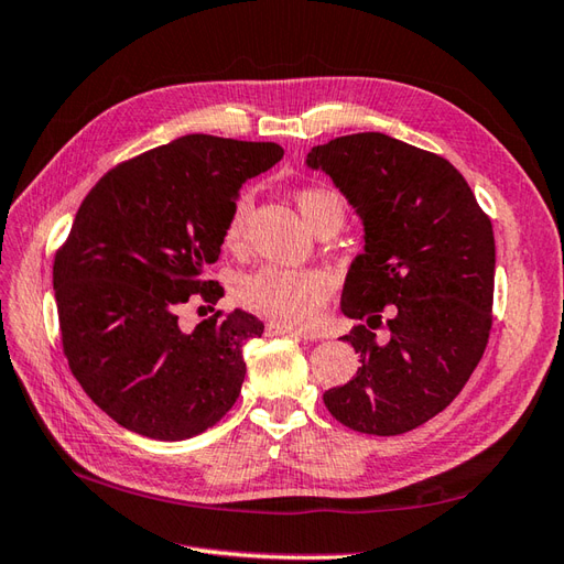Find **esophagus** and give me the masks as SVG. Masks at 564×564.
<instances>
[{
  "mask_svg": "<svg viewBox=\"0 0 564 564\" xmlns=\"http://www.w3.org/2000/svg\"><path fill=\"white\" fill-rule=\"evenodd\" d=\"M267 334L269 336H295V338H310V334H305L303 329H295V326H288L281 322H269L267 324Z\"/></svg>",
  "mask_w": 564,
  "mask_h": 564,
  "instance_id": "34e87169",
  "label": "esophagus"
}]
</instances>
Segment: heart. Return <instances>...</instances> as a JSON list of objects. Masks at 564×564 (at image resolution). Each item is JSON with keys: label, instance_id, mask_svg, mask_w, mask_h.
<instances>
[{"label": "heart", "instance_id": "b5f03b06", "mask_svg": "<svg viewBox=\"0 0 564 564\" xmlns=\"http://www.w3.org/2000/svg\"><path fill=\"white\" fill-rule=\"evenodd\" d=\"M295 202L312 230L319 228V223L329 218L344 223V202L332 189H300ZM247 214H250V199L240 196L232 206L226 226V245L230 250L240 247L245 240ZM332 279L317 269L261 267L240 281L238 297L245 307L264 314L269 319H276L288 326H307L322 314L326 300L332 295Z\"/></svg>", "mask_w": 564, "mask_h": 564}]
</instances>
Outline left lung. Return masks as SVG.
Wrapping results in <instances>:
<instances>
[{
	"label": "left lung",
	"mask_w": 564,
	"mask_h": 564,
	"mask_svg": "<svg viewBox=\"0 0 564 564\" xmlns=\"http://www.w3.org/2000/svg\"><path fill=\"white\" fill-rule=\"evenodd\" d=\"M305 165L334 182L362 223L341 312L368 324L344 336L360 352L348 384L324 391L338 423L403 435L459 397L492 324L495 235L449 161L379 132L314 147ZM388 321V338L372 328Z\"/></svg>",
	"instance_id": "1"
}]
</instances>
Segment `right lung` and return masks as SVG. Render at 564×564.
Segmentation results:
<instances>
[{"instance_id": "1", "label": "right lung", "mask_w": 564, "mask_h": 564, "mask_svg": "<svg viewBox=\"0 0 564 564\" xmlns=\"http://www.w3.org/2000/svg\"><path fill=\"white\" fill-rule=\"evenodd\" d=\"M283 159L271 141L187 134L112 167L78 206L55 257L64 356L78 384L117 425L180 442L216 425L245 382L242 346L264 334L235 310L185 332L182 305L226 240L240 187Z\"/></svg>"}]
</instances>
